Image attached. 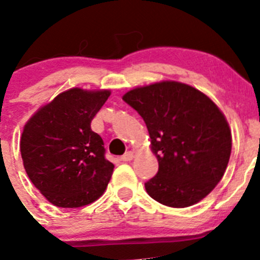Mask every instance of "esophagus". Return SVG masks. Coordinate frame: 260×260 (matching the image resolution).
I'll return each instance as SVG.
<instances>
[{
  "label": "esophagus",
  "mask_w": 260,
  "mask_h": 260,
  "mask_svg": "<svg viewBox=\"0 0 260 260\" xmlns=\"http://www.w3.org/2000/svg\"><path fill=\"white\" fill-rule=\"evenodd\" d=\"M133 158V152L132 151H128V152H125L124 155L120 157V161H124V162H127V161H131Z\"/></svg>",
  "instance_id": "1"
}]
</instances>
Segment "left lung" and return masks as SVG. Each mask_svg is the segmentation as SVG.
I'll return each instance as SVG.
<instances>
[{
  "label": "left lung",
  "instance_id": "left-lung-1",
  "mask_svg": "<svg viewBox=\"0 0 260 260\" xmlns=\"http://www.w3.org/2000/svg\"><path fill=\"white\" fill-rule=\"evenodd\" d=\"M123 100L147 125L158 171L145 183L151 198L169 207L193 206L222 179L231 153L225 115L200 90L175 81L137 87Z\"/></svg>",
  "mask_w": 260,
  "mask_h": 260
}]
</instances>
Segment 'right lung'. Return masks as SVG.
I'll return each mask as SVG.
<instances>
[{"label":"right lung","mask_w":260,"mask_h":260,"mask_svg":"<svg viewBox=\"0 0 260 260\" xmlns=\"http://www.w3.org/2000/svg\"><path fill=\"white\" fill-rule=\"evenodd\" d=\"M109 95V90L70 89L25 124L20 140L25 171L57 207L94 202L112 178L114 165L105 158L103 138L91 131V120Z\"/></svg>","instance_id":"obj_1"}]
</instances>
